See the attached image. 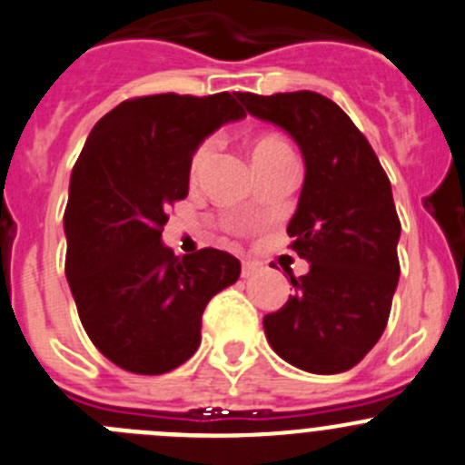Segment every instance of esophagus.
<instances>
[{"mask_svg": "<svg viewBox=\"0 0 465 465\" xmlns=\"http://www.w3.org/2000/svg\"><path fill=\"white\" fill-rule=\"evenodd\" d=\"M255 272H258V262H251V261L242 262V276H244V279L253 276Z\"/></svg>", "mask_w": 465, "mask_h": 465, "instance_id": "obj_1", "label": "esophagus"}]
</instances>
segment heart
<instances>
[{
	"instance_id": "heart-1",
	"label": "heart",
	"mask_w": 465,
	"mask_h": 465,
	"mask_svg": "<svg viewBox=\"0 0 465 465\" xmlns=\"http://www.w3.org/2000/svg\"><path fill=\"white\" fill-rule=\"evenodd\" d=\"M212 149H214V138H207L198 144V149H195L193 156H191V165H189L191 180L198 177L204 161L210 159ZM291 154H292L291 144L285 143L281 135H274V134H265L261 135V138H255L253 147H251V159H253L255 168H261V165H267L272 163V161H279L283 159V156H291Z\"/></svg>"
}]
</instances>
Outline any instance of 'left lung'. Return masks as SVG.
Segmentation results:
<instances>
[{
    "mask_svg": "<svg viewBox=\"0 0 465 465\" xmlns=\"http://www.w3.org/2000/svg\"><path fill=\"white\" fill-rule=\"evenodd\" d=\"M237 99L288 131L306 165L288 235L311 270L291 274L295 295L265 316L267 341L302 371H348L385 331L401 272L390 177L364 134L322 94L240 92Z\"/></svg>",
    "mask_w": 465,
    "mask_h": 465,
    "instance_id": "1",
    "label": "left lung"
}]
</instances>
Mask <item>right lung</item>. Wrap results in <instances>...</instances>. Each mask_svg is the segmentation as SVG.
<instances>
[{
  "mask_svg": "<svg viewBox=\"0 0 465 465\" xmlns=\"http://www.w3.org/2000/svg\"><path fill=\"white\" fill-rule=\"evenodd\" d=\"M237 92L154 94L122 101L94 124L64 212L66 279L92 343L113 364L159 376L200 346L207 302L240 279L219 249L174 255L161 232L189 195L195 147L244 117Z\"/></svg>",
  "mask_w": 465,
  "mask_h": 465,
  "instance_id": "1",
  "label": "right lung"
}]
</instances>
